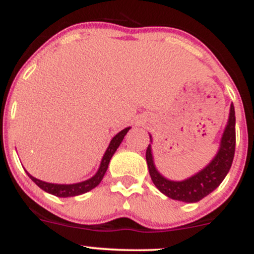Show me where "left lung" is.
Segmentation results:
<instances>
[{
	"label": "left lung",
	"instance_id": "obj_1",
	"mask_svg": "<svg viewBox=\"0 0 254 254\" xmlns=\"http://www.w3.org/2000/svg\"><path fill=\"white\" fill-rule=\"evenodd\" d=\"M235 153V111L230 105L229 119L221 139L220 150L214 160L204 170L198 172L193 177L183 182H172L166 179L157 172L153 161L150 144L145 151L148 170L154 185L162 193L172 199L182 200L186 203H194L211 193L223 182L230 170Z\"/></svg>",
	"mask_w": 254,
	"mask_h": 254
}]
</instances>
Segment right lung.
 Listing matches in <instances>:
<instances>
[{
  "instance_id": "obj_1",
  "label": "right lung",
  "mask_w": 254,
  "mask_h": 254,
  "mask_svg": "<svg viewBox=\"0 0 254 254\" xmlns=\"http://www.w3.org/2000/svg\"><path fill=\"white\" fill-rule=\"evenodd\" d=\"M129 130L130 127H125L124 130H122L121 132H118L117 135L111 139V143L109 145V148H107L106 153H105L103 160H101L100 167H99L97 174H95L94 177L90 178V179L86 180V182L70 184V185H60V184H51V183L42 182V180L36 179L34 177H32L28 172H26V173L28 174V177H30L31 179L33 180V182L36 183L40 189H42V190H44L45 192H49V193L54 194V196L74 197V196H78V194L86 193V192H88L92 190V189H94L95 186H98L99 183L103 180L105 173H106L107 167H109L111 157H112L113 154L116 153V150H117L119 144L122 143L124 136L127 135V132Z\"/></svg>"
}]
</instances>
